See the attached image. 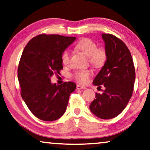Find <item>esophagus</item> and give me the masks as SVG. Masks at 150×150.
Instances as JSON below:
<instances>
[{"instance_id": "34e87169", "label": "esophagus", "mask_w": 150, "mask_h": 150, "mask_svg": "<svg viewBox=\"0 0 150 150\" xmlns=\"http://www.w3.org/2000/svg\"><path fill=\"white\" fill-rule=\"evenodd\" d=\"M86 89V87L79 86V85H77V89H79V90H81V89Z\"/></svg>"}]
</instances>
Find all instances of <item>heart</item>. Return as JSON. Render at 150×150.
<instances>
[{"label":"heart","instance_id":"b5f03b06","mask_svg":"<svg viewBox=\"0 0 150 150\" xmlns=\"http://www.w3.org/2000/svg\"><path fill=\"white\" fill-rule=\"evenodd\" d=\"M76 49L88 56L90 63L96 67H101L106 61V52L103 48H97L96 44L89 38H83L77 42ZM71 54L68 49L64 50L61 55V61L64 65L70 62ZM92 72L88 69L78 70L73 74V77L77 82L85 84L89 81Z\"/></svg>","mask_w":150,"mask_h":150}]
</instances>
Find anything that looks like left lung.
Instances as JSON below:
<instances>
[{
  "label": "left lung",
  "instance_id": "left-lung-1",
  "mask_svg": "<svg viewBox=\"0 0 150 150\" xmlns=\"http://www.w3.org/2000/svg\"><path fill=\"white\" fill-rule=\"evenodd\" d=\"M106 61L93 81L94 86L103 85L104 92L96 93L89 109L102 119L115 118L123 111L131 99L135 71L131 52L122 40L112 34L102 33Z\"/></svg>",
  "mask_w": 150,
  "mask_h": 150
}]
</instances>
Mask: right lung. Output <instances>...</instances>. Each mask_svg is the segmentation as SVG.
I'll list each match as a JSON object with an SVG mask.
<instances>
[{
    "label": "right lung",
    "mask_w": 150,
    "mask_h": 150,
    "mask_svg": "<svg viewBox=\"0 0 150 150\" xmlns=\"http://www.w3.org/2000/svg\"><path fill=\"white\" fill-rule=\"evenodd\" d=\"M76 39L60 35H37L24 48L18 67L21 95L35 117L53 121L65 112L75 83H52L50 78L62 69L61 55Z\"/></svg>",
    "instance_id": "obj_1"
}]
</instances>
